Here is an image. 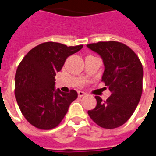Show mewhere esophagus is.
Here are the masks:
<instances>
[{
    "mask_svg": "<svg viewBox=\"0 0 156 156\" xmlns=\"http://www.w3.org/2000/svg\"><path fill=\"white\" fill-rule=\"evenodd\" d=\"M78 97H82V96H85L87 95V94L85 93V92H83V91H78Z\"/></svg>",
    "mask_w": 156,
    "mask_h": 156,
    "instance_id": "obj_1",
    "label": "esophagus"
}]
</instances>
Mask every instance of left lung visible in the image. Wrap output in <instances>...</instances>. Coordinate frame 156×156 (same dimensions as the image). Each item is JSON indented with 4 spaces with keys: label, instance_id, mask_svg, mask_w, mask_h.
Listing matches in <instances>:
<instances>
[{
    "label": "left lung",
    "instance_id": "obj_1",
    "mask_svg": "<svg viewBox=\"0 0 156 156\" xmlns=\"http://www.w3.org/2000/svg\"><path fill=\"white\" fill-rule=\"evenodd\" d=\"M87 45L102 57L105 66L102 82L111 92L106 101L95 96L97 105L88 115L102 128H116L131 118L140 102L143 66L137 54L123 43L99 41Z\"/></svg>",
    "mask_w": 156,
    "mask_h": 156
}]
</instances>
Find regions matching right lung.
<instances>
[{
    "label": "right lung",
    "instance_id": "add662e5",
    "mask_svg": "<svg viewBox=\"0 0 156 156\" xmlns=\"http://www.w3.org/2000/svg\"><path fill=\"white\" fill-rule=\"evenodd\" d=\"M83 47L54 41L41 43L23 58L15 74V98L25 119L41 130L58 126L78 93L55 90V76L66 58Z\"/></svg>",
    "mask_w": 156,
    "mask_h": 156
}]
</instances>
